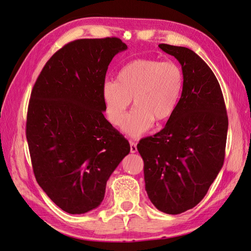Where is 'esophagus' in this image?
Masks as SVG:
<instances>
[{
	"label": "esophagus",
	"mask_w": 251,
	"mask_h": 251,
	"mask_svg": "<svg viewBox=\"0 0 251 251\" xmlns=\"http://www.w3.org/2000/svg\"><path fill=\"white\" fill-rule=\"evenodd\" d=\"M130 148H131V153H136V151H137V143L130 140Z\"/></svg>",
	"instance_id": "esophagus-1"
}]
</instances>
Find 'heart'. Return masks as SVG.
<instances>
[{"label":"heart","instance_id":"heart-1","mask_svg":"<svg viewBox=\"0 0 251 251\" xmlns=\"http://www.w3.org/2000/svg\"><path fill=\"white\" fill-rule=\"evenodd\" d=\"M184 75L181 67L172 60L139 58L125 65L116 80L102 83L101 98L110 123L118 126L133 102L123 130L138 137L148 132L154 120L169 119L176 110L183 90Z\"/></svg>","mask_w":251,"mask_h":251}]
</instances>
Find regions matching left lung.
<instances>
[{
  "instance_id": "8db88e82",
  "label": "left lung",
  "mask_w": 251,
  "mask_h": 251,
  "mask_svg": "<svg viewBox=\"0 0 251 251\" xmlns=\"http://www.w3.org/2000/svg\"><path fill=\"white\" fill-rule=\"evenodd\" d=\"M178 59L184 85L160 132L137 144L146 191L156 208L178 215L195 207L221 171L228 128L222 90L207 64L185 47L160 44Z\"/></svg>"
}]
</instances>
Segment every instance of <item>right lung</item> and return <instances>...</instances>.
Segmentation results:
<instances>
[{"mask_svg": "<svg viewBox=\"0 0 251 251\" xmlns=\"http://www.w3.org/2000/svg\"><path fill=\"white\" fill-rule=\"evenodd\" d=\"M127 48L118 37L68 43L43 68L30 95L26 137L37 183L68 214L101 203L130 143L104 118L108 67Z\"/></svg>", "mask_w": 251, "mask_h": 251, "instance_id": "right-lung-1", "label": "right lung"}]
</instances>
